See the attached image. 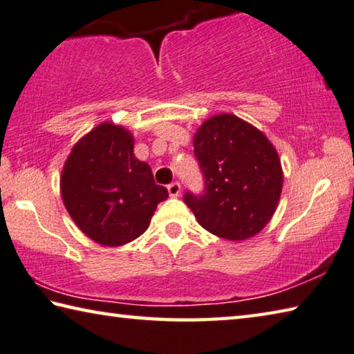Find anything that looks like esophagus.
<instances>
[{"mask_svg":"<svg viewBox=\"0 0 354 354\" xmlns=\"http://www.w3.org/2000/svg\"><path fill=\"white\" fill-rule=\"evenodd\" d=\"M180 191H182V187L178 182H172L171 185H167V193H169L171 197H178Z\"/></svg>","mask_w":354,"mask_h":354,"instance_id":"1","label":"esophagus"}]
</instances>
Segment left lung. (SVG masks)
Returning a JSON list of instances; mask_svg holds the SVG:
<instances>
[{"mask_svg": "<svg viewBox=\"0 0 354 354\" xmlns=\"http://www.w3.org/2000/svg\"><path fill=\"white\" fill-rule=\"evenodd\" d=\"M205 194H185L199 224L227 241H245L269 224L283 189L275 146L236 115L208 118L193 140Z\"/></svg>", "mask_w": 354, "mask_h": 354, "instance_id": "1", "label": "left lung"}]
</instances>
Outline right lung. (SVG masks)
I'll use <instances>...</instances> for the list:
<instances>
[{
	"label": "right lung",
	"mask_w": 354,
	"mask_h": 354,
	"mask_svg": "<svg viewBox=\"0 0 354 354\" xmlns=\"http://www.w3.org/2000/svg\"><path fill=\"white\" fill-rule=\"evenodd\" d=\"M133 135L104 121L73 146L60 176L62 201L80 232L104 247L141 236L167 189L133 153Z\"/></svg>",
	"instance_id": "obj_1"
}]
</instances>
